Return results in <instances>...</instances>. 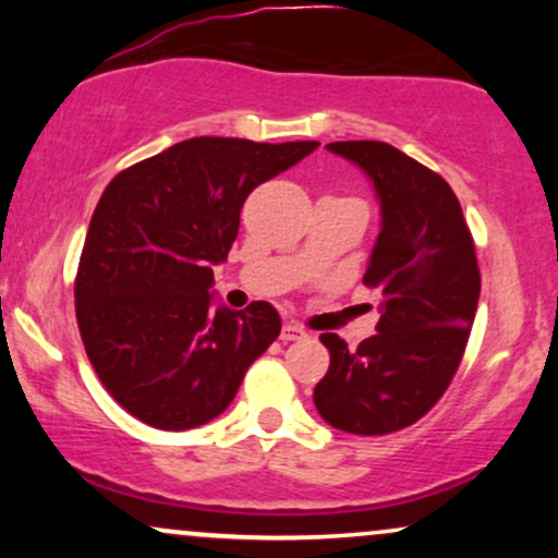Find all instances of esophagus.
<instances>
[{
	"mask_svg": "<svg viewBox=\"0 0 558 558\" xmlns=\"http://www.w3.org/2000/svg\"><path fill=\"white\" fill-rule=\"evenodd\" d=\"M280 338H283L286 343L288 341H301V338H306V330L301 328L299 323H286L283 330H280Z\"/></svg>",
	"mask_w": 558,
	"mask_h": 558,
	"instance_id": "34e87169",
	"label": "esophagus"
}]
</instances>
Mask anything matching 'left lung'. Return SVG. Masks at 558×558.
Returning a JSON list of instances; mask_svg holds the SVG:
<instances>
[{
  "label": "left lung",
  "mask_w": 558,
  "mask_h": 558,
  "mask_svg": "<svg viewBox=\"0 0 558 558\" xmlns=\"http://www.w3.org/2000/svg\"><path fill=\"white\" fill-rule=\"evenodd\" d=\"M328 151L354 162L380 202L364 283L383 304L356 351L336 332L319 336L330 367L315 407L338 430L386 435L425 417L457 375L480 299L475 243L451 185L417 159L383 141H336Z\"/></svg>",
  "instance_id": "1"
}]
</instances>
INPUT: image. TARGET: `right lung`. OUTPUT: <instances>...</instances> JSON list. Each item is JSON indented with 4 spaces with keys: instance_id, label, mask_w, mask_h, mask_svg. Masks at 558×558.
<instances>
[{
    "instance_id": "obj_1",
    "label": "right lung",
    "mask_w": 558,
    "mask_h": 558,
    "mask_svg": "<svg viewBox=\"0 0 558 558\" xmlns=\"http://www.w3.org/2000/svg\"><path fill=\"white\" fill-rule=\"evenodd\" d=\"M317 146L198 136L107 185L75 275V317L101 386L133 417L159 430L215 420L280 336L267 301L215 310L213 265L228 259L246 196Z\"/></svg>"
}]
</instances>
